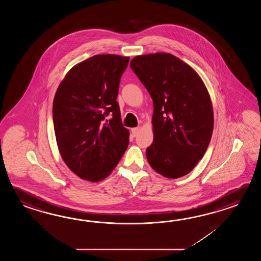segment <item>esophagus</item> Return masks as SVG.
<instances>
[{"mask_svg": "<svg viewBox=\"0 0 261 261\" xmlns=\"http://www.w3.org/2000/svg\"><path fill=\"white\" fill-rule=\"evenodd\" d=\"M139 132H140V128H139V127H137V128H132V133H133V135L134 137L138 135Z\"/></svg>", "mask_w": 261, "mask_h": 261, "instance_id": "esophagus-1", "label": "esophagus"}]
</instances>
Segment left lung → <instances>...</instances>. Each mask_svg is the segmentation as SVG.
Returning <instances> with one entry per match:
<instances>
[{"instance_id": "obj_1", "label": "left lung", "mask_w": 261, "mask_h": 261, "mask_svg": "<svg viewBox=\"0 0 261 261\" xmlns=\"http://www.w3.org/2000/svg\"><path fill=\"white\" fill-rule=\"evenodd\" d=\"M129 65L153 100L148 163L165 177H182L211 141L214 113L205 86L191 67L168 53L137 56Z\"/></svg>"}]
</instances>
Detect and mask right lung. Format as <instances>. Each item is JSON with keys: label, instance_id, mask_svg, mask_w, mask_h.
<instances>
[{"label": "right lung", "instance_id": "1", "mask_svg": "<svg viewBox=\"0 0 261 261\" xmlns=\"http://www.w3.org/2000/svg\"><path fill=\"white\" fill-rule=\"evenodd\" d=\"M129 58L96 55L72 67L53 100L56 140L67 166L99 182L116 168L128 147L117 101Z\"/></svg>", "mask_w": 261, "mask_h": 261}]
</instances>
